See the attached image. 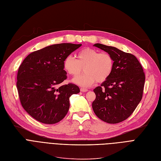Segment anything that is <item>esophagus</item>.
<instances>
[{"instance_id": "34e87169", "label": "esophagus", "mask_w": 161, "mask_h": 161, "mask_svg": "<svg viewBox=\"0 0 161 161\" xmlns=\"http://www.w3.org/2000/svg\"><path fill=\"white\" fill-rule=\"evenodd\" d=\"M80 91L81 92H86L88 91V90H87V89H86V88H81L80 89Z\"/></svg>"}]
</instances>
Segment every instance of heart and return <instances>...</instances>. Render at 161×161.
Returning a JSON list of instances; mask_svg holds the SVG:
<instances>
[{
	"label": "heart",
	"instance_id": "1",
	"mask_svg": "<svg viewBox=\"0 0 161 161\" xmlns=\"http://www.w3.org/2000/svg\"><path fill=\"white\" fill-rule=\"evenodd\" d=\"M77 59L71 56L64 59V68L74 77L78 76L84 68L85 74L73 80L82 87H90L96 81L103 82L110 76L114 69V58L109 53L86 47L77 53Z\"/></svg>",
	"mask_w": 161,
	"mask_h": 161
}]
</instances>
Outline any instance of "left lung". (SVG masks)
<instances>
[{
    "label": "left lung",
    "mask_w": 161,
    "mask_h": 161,
    "mask_svg": "<svg viewBox=\"0 0 161 161\" xmlns=\"http://www.w3.org/2000/svg\"><path fill=\"white\" fill-rule=\"evenodd\" d=\"M93 46L111 55L114 65L110 76L93 90L96 98L92 103L93 110L106 123H120L133 114L142 99L145 81L143 69L131 53L102 44Z\"/></svg>",
    "instance_id": "left-lung-1"
}]
</instances>
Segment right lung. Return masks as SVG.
<instances>
[{
  "mask_svg": "<svg viewBox=\"0 0 161 161\" xmlns=\"http://www.w3.org/2000/svg\"><path fill=\"white\" fill-rule=\"evenodd\" d=\"M81 44L62 43L32 52L24 59L17 74V90L22 106L36 120L54 124L66 115L69 97L78 86H62L67 79L64 62Z\"/></svg>",
  "mask_w": 161,
  "mask_h": 161,
  "instance_id": "add662e5",
  "label": "right lung"
}]
</instances>
